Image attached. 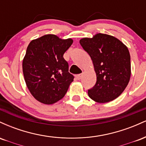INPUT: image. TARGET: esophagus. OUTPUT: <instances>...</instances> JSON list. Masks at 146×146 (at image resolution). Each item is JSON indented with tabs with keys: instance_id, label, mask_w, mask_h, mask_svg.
Returning <instances> with one entry per match:
<instances>
[{
	"instance_id": "34e87169",
	"label": "esophagus",
	"mask_w": 146,
	"mask_h": 146,
	"mask_svg": "<svg viewBox=\"0 0 146 146\" xmlns=\"http://www.w3.org/2000/svg\"><path fill=\"white\" fill-rule=\"evenodd\" d=\"M82 75H83L82 73H81V74L77 75H76V78H77V79H78V80H81V78H82Z\"/></svg>"
}]
</instances>
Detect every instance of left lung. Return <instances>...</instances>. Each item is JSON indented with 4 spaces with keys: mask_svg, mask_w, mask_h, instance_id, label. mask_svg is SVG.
Masks as SVG:
<instances>
[{
    "mask_svg": "<svg viewBox=\"0 0 146 146\" xmlns=\"http://www.w3.org/2000/svg\"><path fill=\"white\" fill-rule=\"evenodd\" d=\"M80 43L93 60L97 82L88 90V96L99 103L113 101L123 93L131 74L128 48L115 37L98 33Z\"/></svg>",
    "mask_w": 146,
    "mask_h": 146,
    "instance_id": "8db88e82",
    "label": "left lung"
}]
</instances>
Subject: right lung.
<instances>
[{
	"label": "right lung",
	"instance_id": "1",
	"mask_svg": "<svg viewBox=\"0 0 146 146\" xmlns=\"http://www.w3.org/2000/svg\"><path fill=\"white\" fill-rule=\"evenodd\" d=\"M73 40L45 35L33 40L27 48L23 71L27 86L36 100L52 104L64 98L74 76L68 72L63 55Z\"/></svg>",
	"mask_w": 146,
	"mask_h": 146
}]
</instances>
